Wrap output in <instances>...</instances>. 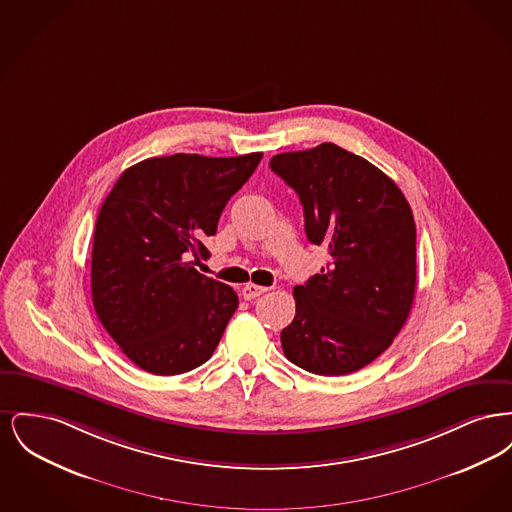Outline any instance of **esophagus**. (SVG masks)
Segmentation results:
<instances>
[{
    "label": "esophagus",
    "mask_w": 512,
    "mask_h": 512,
    "mask_svg": "<svg viewBox=\"0 0 512 512\" xmlns=\"http://www.w3.org/2000/svg\"><path fill=\"white\" fill-rule=\"evenodd\" d=\"M265 292H267V288L257 286V284H245L244 288H242V295H244V299H247V301H251V299H255V297H259V295H263Z\"/></svg>",
    "instance_id": "esophagus-1"
}]
</instances>
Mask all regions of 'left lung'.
<instances>
[{
  "mask_svg": "<svg viewBox=\"0 0 512 512\" xmlns=\"http://www.w3.org/2000/svg\"><path fill=\"white\" fill-rule=\"evenodd\" d=\"M270 169L299 195L309 242L330 255L320 274L293 288L284 355L320 376L361 370L390 347L413 307L411 205L390 176L336 144L278 153Z\"/></svg>",
  "mask_w": 512,
  "mask_h": 512,
  "instance_id": "1",
  "label": "left lung"
}]
</instances>
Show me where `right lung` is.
<instances>
[{
	"label": "right lung",
	"mask_w": 512,
	"mask_h": 512,
	"mask_svg": "<svg viewBox=\"0 0 512 512\" xmlns=\"http://www.w3.org/2000/svg\"><path fill=\"white\" fill-rule=\"evenodd\" d=\"M263 153L151 157L122 172L99 209L92 301L99 322L142 370L174 376L211 359L236 292L192 267L209 257L220 213Z\"/></svg>",
	"instance_id": "obj_1"
}]
</instances>
